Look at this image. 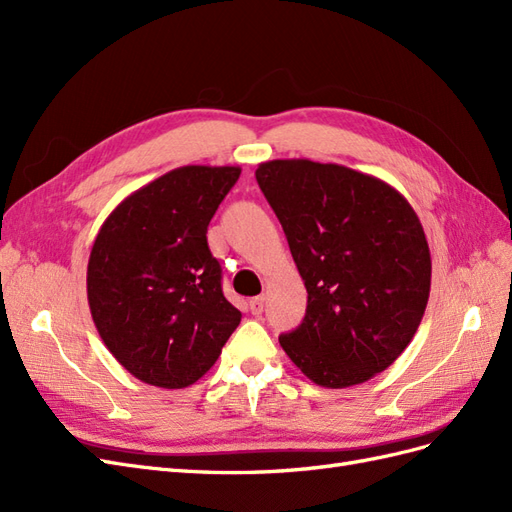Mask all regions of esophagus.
<instances>
[{
  "label": "esophagus",
  "mask_w": 512,
  "mask_h": 512,
  "mask_svg": "<svg viewBox=\"0 0 512 512\" xmlns=\"http://www.w3.org/2000/svg\"><path fill=\"white\" fill-rule=\"evenodd\" d=\"M262 307H265V297H254V299L250 301V312H252L254 316L262 314Z\"/></svg>",
  "instance_id": "esophagus-1"
}]
</instances>
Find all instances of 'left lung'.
I'll list each match as a JSON object with an SVG mask.
<instances>
[{"instance_id": "obj_1", "label": "left lung", "mask_w": 512, "mask_h": 512, "mask_svg": "<svg viewBox=\"0 0 512 512\" xmlns=\"http://www.w3.org/2000/svg\"><path fill=\"white\" fill-rule=\"evenodd\" d=\"M256 181L307 288L305 318L280 335L324 389L374 378L408 348L431 288L421 220L389 183L348 166L271 160Z\"/></svg>"}]
</instances>
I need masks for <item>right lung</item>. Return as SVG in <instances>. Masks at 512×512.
Listing matches in <instances>:
<instances>
[{"label": "right lung", "instance_id": "add662e5", "mask_svg": "<svg viewBox=\"0 0 512 512\" xmlns=\"http://www.w3.org/2000/svg\"><path fill=\"white\" fill-rule=\"evenodd\" d=\"M239 175V166L170 170L121 200L91 247V318L115 359L151 386L185 389L203 378L239 327L207 243Z\"/></svg>", "mask_w": 512, "mask_h": 512}]
</instances>
